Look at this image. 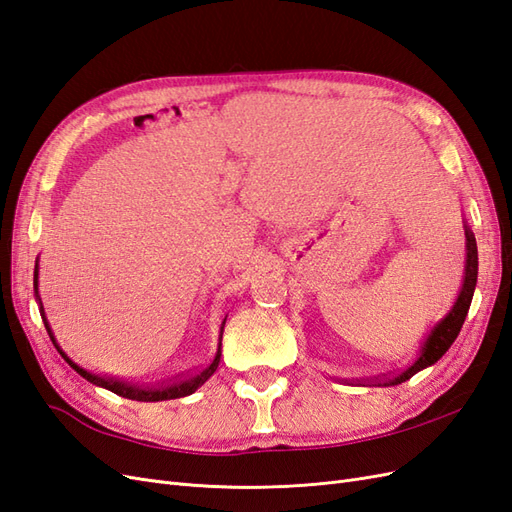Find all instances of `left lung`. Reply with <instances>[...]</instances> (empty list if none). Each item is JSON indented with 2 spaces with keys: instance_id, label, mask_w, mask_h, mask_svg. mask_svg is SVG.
I'll list each match as a JSON object with an SVG mask.
<instances>
[{
  "instance_id": "8db88e82",
  "label": "left lung",
  "mask_w": 512,
  "mask_h": 512,
  "mask_svg": "<svg viewBox=\"0 0 512 512\" xmlns=\"http://www.w3.org/2000/svg\"><path fill=\"white\" fill-rule=\"evenodd\" d=\"M463 228H466V275H463V286H461V292H459L453 309L436 324V327L431 329V333L423 342L418 359L408 369L399 371V374L384 378L382 382H376L378 386H395V384L410 380L416 371H421V369L436 363L438 359H442V354L451 348L457 339V335L463 327V320H466V316H468V309H470L474 288H476V277H478V250H476L474 232L470 230L468 224Z\"/></svg>"
}]
</instances>
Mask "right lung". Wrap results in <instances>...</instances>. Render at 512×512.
<instances>
[{
	"instance_id": "right-lung-1",
	"label": "right lung",
	"mask_w": 512,
	"mask_h": 512,
	"mask_svg": "<svg viewBox=\"0 0 512 512\" xmlns=\"http://www.w3.org/2000/svg\"><path fill=\"white\" fill-rule=\"evenodd\" d=\"M34 290H36V297H38V262H36V269H34ZM38 305H40V316L44 320V327H46V333H49L51 342L55 344L57 352L64 356V361L76 371V374H81L85 380H89L91 384L96 386H102V389H108L111 393L119 395V397H126V399H136V401H164V399H177V397H185V395H192L200 384H205L211 376L213 371L218 369L220 365V356H222V333H224V324H226V318L222 322V329H220V346H218V352H215L213 361L209 365H205L203 369L194 371V374L190 376H183L181 380H175V382H168V384H158V386H138V384H130V382H123V380H117V378H102V376H96L91 374V371L83 369L76 365L70 356L59 348V344L55 342V335L49 327V320H46L44 316V307H42V301L38 297Z\"/></svg>"
}]
</instances>
